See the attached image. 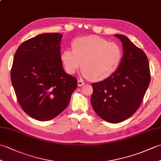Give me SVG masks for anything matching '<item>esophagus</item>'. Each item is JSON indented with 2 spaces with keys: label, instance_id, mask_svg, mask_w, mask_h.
Returning <instances> with one entry per match:
<instances>
[{
  "label": "esophagus",
  "instance_id": "obj_1",
  "mask_svg": "<svg viewBox=\"0 0 161 161\" xmlns=\"http://www.w3.org/2000/svg\"><path fill=\"white\" fill-rule=\"evenodd\" d=\"M85 84V82L84 81L82 80H79L78 81H77V85H78V86H83V85Z\"/></svg>",
  "mask_w": 161,
  "mask_h": 161
}]
</instances>
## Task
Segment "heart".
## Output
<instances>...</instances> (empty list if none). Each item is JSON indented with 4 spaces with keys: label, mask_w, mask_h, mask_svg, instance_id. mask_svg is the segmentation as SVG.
<instances>
[{
    "label": "heart",
    "mask_w": 161,
    "mask_h": 161,
    "mask_svg": "<svg viewBox=\"0 0 161 161\" xmlns=\"http://www.w3.org/2000/svg\"><path fill=\"white\" fill-rule=\"evenodd\" d=\"M72 50H64L61 60L66 73L73 75L81 66L83 76L102 81L114 75L120 66L123 52L118 43L97 36L78 37Z\"/></svg>",
    "instance_id": "b5f03b06"
}]
</instances>
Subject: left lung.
Listing matches in <instances>:
<instances>
[{"label": "left lung", "instance_id": "8db88e82", "mask_svg": "<svg viewBox=\"0 0 161 161\" xmlns=\"http://www.w3.org/2000/svg\"><path fill=\"white\" fill-rule=\"evenodd\" d=\"M115 36L122 43L120 66L111 77L91 84L93 88L92 107L102 119L111 123L124 121L138 110L151 79L149 61L144 51L124 35Z\"/></svg>", "mask_w": 161, "mask_h": 161}]
</instances>
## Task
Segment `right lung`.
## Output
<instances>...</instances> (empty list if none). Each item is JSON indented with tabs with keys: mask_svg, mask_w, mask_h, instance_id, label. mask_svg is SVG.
Returning <instances> with one entry per match:
<instances>
[{
	"mask_svg": "<svg viewBox=\"0 0 161 161\" xmlns=\"http://www.w3.org/2000/svg\"><path fill=\"white\" fill-rule=\"evenodd\" d=\"M59 33L42 34L22 43L14 57L11 80L23 110L40 121L54 118L69 104L77 79L61 60Z\"/></svg>",
	"mask_w": 161,
	"mask_h": 161,
	"instance_id": "1",
	"label": "right lung"
}]
</instances>
